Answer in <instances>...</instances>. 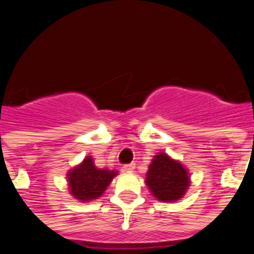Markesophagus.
<instances>
[{"instance_id": "esophagus-1", "label": "esophagus", "mask_w": 254, "mask_h": 254, "mask_svg": "<svg viewBox=\"0 0 254 254\" xmlns=\"http://www.w3.org/2000/svg\"><path fill=\"white\" fill-rule=\"evenodd\" d=\"M135 169V163H130V164H125L124 167H123V170L124 172H132V170Z\"/></svg>"}]
</instances>
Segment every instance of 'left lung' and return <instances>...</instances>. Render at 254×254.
Here are the masks:
<instances>
[{"label":"left lung","instance_id":"obj_1","mask_svg":"<svg viewBox=\"0 0 254 254\" xmlns=\"http://www.w3.org/2000/svg\"><path fill=\"white\" fill-rule=\"evenodd\" d=\"M145 184L160 202H177L184 196L190 186L188 169L167 153L156 154L149 165Z\"/></svg>","mask_w":254,"mask_h":254}]
</instances>
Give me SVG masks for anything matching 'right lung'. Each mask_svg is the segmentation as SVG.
Wrapping results in <instances>:
<instances>
[{
  "instance_id": "right-lung-1",
  "label": "right lung",
  "mask_w": 254,
  "mask_h": 254,
  "mask_svg": "<svg viewBox=\"0 0 254 254\" xmlns=\"http://www.w3.org/2000/svg\"><path fill=\"white\" fill-rule=\"evenodd\" d=\"M116 175L118 170L100 169L95 165L91 156H86L79 165L68 170L66 178L73 198L81 202H91L103 195Z\"/></svg>"
}]
</instances>
